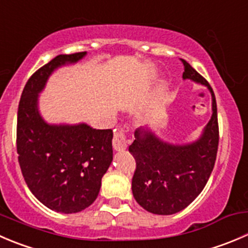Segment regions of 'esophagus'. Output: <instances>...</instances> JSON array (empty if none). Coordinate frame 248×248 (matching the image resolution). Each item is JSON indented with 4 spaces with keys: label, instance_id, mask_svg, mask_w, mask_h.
I'll return each mask as SVG.
<instances>
[{
    "label": "esophagus",
    "instance_id": "obj_1",
    "mask_svg": "<svg viewBox=\"0 0 248 248\" xmlns=\"http://www.w3.org/2000/svg\"><path fill=\"white\" fill-rule=\"evenodd\" d=\"M112 144H114V149L117 151L126 150L127 145H128V140L124 134V132L120 131L114 134V139H112Z\"/></svg>",
    "mask_w": 248,
    "mask_h": 248
}]
</instances>
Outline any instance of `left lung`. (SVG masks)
<instances>
[{"label":"left lung","mask_w":248,"mask_h":248,"mask_svg":"<svg viewBox=\"0 0 248 248\" xmlns=\"http://www.w3.org/2000/svg\"><path fill=\"white\" fill-rule=\"evenodd\" d=\"M183 78L207 86L212 94V117L198 141L172 145L148 129H137L129 153L136 160L132 193L137 202L154 215H173L190 205L203 190L215 167L219 143L217 103L205 78L188 62Z\"/></svg>","instance_id":"left-lung-1"}]
</instances>
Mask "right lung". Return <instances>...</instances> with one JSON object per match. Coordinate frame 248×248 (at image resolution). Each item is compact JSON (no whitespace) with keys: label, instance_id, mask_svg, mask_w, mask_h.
<instances>
[{"label":"right lung","instance_id":"obj_1","mask_svg":"<svg viewBox=\"0 0 248 248\" xmlns=\"http://www.w3.org/2000/svg\"><path fill=\"white\" fill-rule=\"evenodd\" d=\"M85 55L60 54L41 66L26 82L18 107L16 153L24 180L40 202L60 213L92 205L112 161V129L48 124L38 114V93L53 70Z\"/></svg>","mask_w":248,"mask_h":248}]
</instances>
